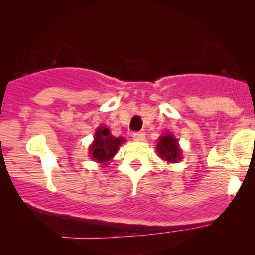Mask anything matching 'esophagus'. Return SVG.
I'll use <instances>...</instances> for the list:
<instances>
[{
    "label": "esophagus",
    "mask_w": 255,
    "mask_h": 255,
    "mask_svg": "<svg viewBox=\"0 0 255 255\" xmlns=\"http://www.w3.org/2000/svg\"><path fill=\"white\" fill-rule=\"evenodd\" d=\"M133 140H134V141H144L145 134L144 133H134L133 134Z\"/></svg>",
    "instance_id": "34e87169"
}]
</instances>
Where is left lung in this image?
Masks as SVG:
<instances>
[{"mask_svg":"<svg viewBox=\"0 0 255 255\" xmlns=\"http://www.w3.org/2000/svg\"><path fill=\"white\" fill-rule=\"evenodd\" d=\"M156 151L158 157L166 163H177L182 159V150L178 144V139L169 131L159 136Z\"/></svg>","mask_w":255,"mask_h":255,"instance_id":"obj_1","label":"left lung"}]
</instances>
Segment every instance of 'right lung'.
Segmentation results:
<instances>
[{"label": "right lung", "instance_id": "add662e5", "mask_svg": "<svg viewBox=\"0 0 255 255\" xmlns=\"http://www.w3.org/2000/svg\"><path fill=\"white\" fill-rule=\"evenodd\" d=\"M126 140L122 136L116 137L111 135L109 128L105 125L98 126L93 135L92 144L89 146V154L93 162L98 164L107 165L113 160L115 154L118 153L119 147Z\"/></svg>", "mask_w": 255, "mask_h": 255}]
</instances>
